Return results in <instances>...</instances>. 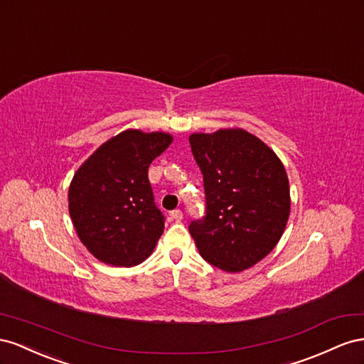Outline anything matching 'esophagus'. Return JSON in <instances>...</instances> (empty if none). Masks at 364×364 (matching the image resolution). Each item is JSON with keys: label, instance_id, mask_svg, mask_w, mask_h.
<instances>
[{"label": "esophagus", "instance_id": "34e87169", "mask_svg": "<svg viewBox=\"0 0 364 364\" xmlns=\"http://www.w3.org/2000/svg\"><path fill=\"white\" fill-rule=\"evenodd\" d=\"M171 218H172L173 221L180 223V221L183 220V212H181V210H178V209H175V210H172V212H171Z\"/></svg>", "mask_w": 364, "mask_h": 364}]
</instances>
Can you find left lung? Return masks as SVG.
Here are the masks:
<instances>
[{
	"label": "left lung",
	"instance_id": "1",
	"mask_svg": "<svg viewBox=\"0 0 364 364\" xmlns=\"http://www.w3.org/2000/svg\"><path fill=\"white\" fill-rule=\"evenodd\" d=\"M203 173L205 213L189 232L207 262L228 273L264 259L289 216V184L282 161L244 129L189 137Z\"/></svg>",
	"mask_w": 364,
	"mask_h": 364
}]
</instances>
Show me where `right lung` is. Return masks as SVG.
Returning a JSON list of instances; mask_svg holds the SVG:
<instances>
[{
  "label": "right lung",
  "mask_w": 364,
  "mask_h": 364,
  "mask_svg": "<svg viewBox=\"0 0 364 364\" xmlns=\"http://www.w3.org/2000/svg\"><path fill=\"white\" fill-rule=\"evenodd\" d=\"M166 132L128 129L91 155L73 176L68 210L79 240L114 267L143 262L164 230L155 204L149 164L169 146Z\"/></svg>",
  "instance_id": "add662e5"
}]
</instances>
